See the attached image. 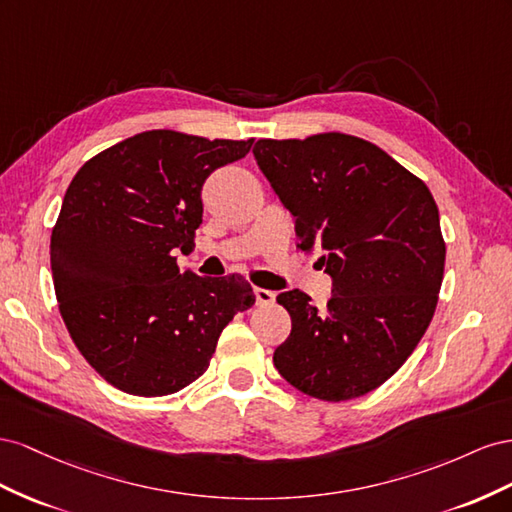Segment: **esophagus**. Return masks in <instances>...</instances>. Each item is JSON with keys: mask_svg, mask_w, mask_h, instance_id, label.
<instances>
[{"mask_svg": "<svg viewBox=\"0 0 512 512\" xmlns=\"http://www.w3.org/2000/svg\"><path fill=\"white\" fill-rule=\"evenodd\" d=\"M253 291H255L257 304H272V302H274V298H276L274 291H270V289H264V287H255Z\"/></svg>", "mask_w": 512, "mask_h": 512, "instance_id": "esophagus-1", "label": "esophagus"}]
</instances>
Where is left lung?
Here are the masks:
<instances>
[{
    "label": "left lung",
    "instance_id": "obj_1",
    "mask_svg": "<svg viewBox=\"0 0 512 512\" xmlns=\"http://www.w3.org/2000/svg\"><path fill=\"white\" fill-rule=\"evenodd\" d=\"M253 154L296 218L298 248H317L332 279L324 309L300 289L276 296L291 332L274 367L309 397H362L401 369L431 324L446 259L435 199L382 148L352 135L259 139Z\"/></svg>",
    "mask_w": 512,
    "mask_h": 512
}]
</instances>
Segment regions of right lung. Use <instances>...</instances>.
Wrapping results in <instances>:
<instances>
[{
	"label": "right lung",
	"mask_w": 512,
	"mask_h": 512,
	"mask_svg": "<svg viewBox=\"0 0 512 512\" xmlns=\"http://www.w3.org/2000/svg\"><path fill=\"white\" fill-rule=\"evenodd\" d=\"M251 145L148 130L72 178L51 233L55 296L72 341L111 386L165 397L193 384L233 315L255 304L244 276L206 279L173 257L195 246L203 182Z\"/></svg>",
	"instance_id": "1"
}]
</instances>
